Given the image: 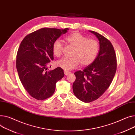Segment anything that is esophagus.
Wrapping results in <instances>:
<instances>
[{
	"label": "esophagus",
	"instance_id": "obj_1",
	"mask_svg": "<svg viewBox=\"0 0 135 135\" xmlns=\"http://www.w3.org/2000/svg\"><path fill=\"white\" fill-rule=\"evenodd\" d=\"M64 73H65V75H68V74H69L71 73L70 72H69V71H65Z\"/></svg>",
	"mask_w": 135,
	"mask_h": 135
}]
</instances>
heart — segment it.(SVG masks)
<instances>
[{
    "instance_id": "b5f03b06",
    "label": "heart",
    "mask_w": 135,
    "mask_h": 135,
    "mask_svg": "<svg viewBox=\"0 0 135 135\" xmlns=\"http://www.w3.org/2000/svg\"><path fill=\"white\" fill-rule=\"evenodd\" d=\"M67 44L73 48L70 58H63L56 62V66L68 71L77 68L80 64L81 66H88L95 60L99 49L98 42L87 38L85 35L78 32L70 34L65 38ZM63 46L59 40L54 42L52 46L53 54L56 57L62 55Z\"/></svg>"
}]
</instances>
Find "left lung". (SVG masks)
Instances as JSON below:
<instances>
[{
	"label": "left lung",
	"instance_id": "8db88e82",
	"mask_svg": "<svg viewBox=\"0 0 135 135\" xmlns=\"http://www.w3.org/2000/svg\"><path fill=\"white\" fill-rule=\"evenodd\" d=\"M99 42V51L95 60L81 71L74 73L73 84L75 95L81 101L89 103L95 100L111 85L117 69V60L111 43L103 36L93 31Z\"/></svg>",
	"mask_w": 135,
	"mask_h": 135
}]
</instances>
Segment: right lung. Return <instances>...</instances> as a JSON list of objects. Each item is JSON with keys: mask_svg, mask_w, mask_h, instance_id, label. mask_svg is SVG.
I'll use <instances>...</instances> for the list:
<instances>
[{"mask_svg": "<svg viewBox=\"0 0 135 135\" xmlns=\"http://www.w3.org/2000/svg\"><path fill=\"white\" fill-rule=\"evenodd\" d=\"M69 29L42 28L24 37L18 50L16 68L26 91L37 100H44L54 93L56 83L64 76L60 67L48 71L54 60L52 44Z\"/></svg>", "mask_w": 135, "mask_h": 135, "instance_id": "1", "label": "right lung"}]
</instances>
